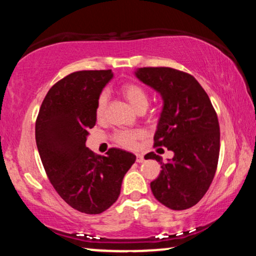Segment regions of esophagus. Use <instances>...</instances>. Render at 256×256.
Instances as JSON below:
<instances>
[{
    "label": "esophagus",
    "instance_id": "esophagus-1",
    "mask_svg": "<svg viewBox=\"0 0 256 256\" xmlns=\"http://www.w3.org/2000/svg\"><path fill=\"white\" fill-rule=\"evenodd\" d=\"M136 156H137V158H136V162H144V156H142V154H136Z\"/></svg>",
    "mask_w": 256,
    "mask_h": 256
}]
</instances>
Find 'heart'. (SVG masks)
<instances>
[{
  "label": "heart",
  "mask_w": 256,
  "mask_h": 256,
  "mask_svg": "<svg viewBox=\"0 0 256 256\" xmlns=\"http://www.w3.org/2000/svg\"><path fill=\"white\" fill-rule=\"evenodd\" d=\"M120 92L126 100L131 104V106L137 111L146 110L148 105V94L146 90L140 84L134 83H125L120 86ZM108 105V94L102 92L98 96L96 103V117L98 120L105 117ZM142 137V132L139 130H122L117 131L114 134V140L117 145L125 148H132L136 146V142L139 138Z\"/></svg>",
  "instance_id": "obj_1"
}]
</instances>
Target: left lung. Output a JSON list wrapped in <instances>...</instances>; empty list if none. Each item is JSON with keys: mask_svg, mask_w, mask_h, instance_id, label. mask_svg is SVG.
<instances>
[{"mask_svg": "<svg viewBox=\"0 0 256 256\" xmlns=\"http://www.w3.org/2000/svg\"><path fill=\"white\" fill-rule=\"evenodd\" d=\"M136 76L164 100L154 146L174 153L166 164L154 152L145 156L162 165L158 178L151 182L152 193L168 208L187 210L202 199L216 176L220 152L216 112L192 74L159 66L140 68Z\"/></svg>", "mask_w": 256, "mask_h": 256, "instance_id": "8db88e82", "label": "left lung"}]
</instances>
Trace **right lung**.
<instances>
[{
  "label": "right lung",
  "mask_w": 256,
  "mask_h": 256,
  "mask_svg": "<svg viewBox=\"0 0 256 256\" xmlns=\"http://www.w3.org/2000/svg\"><path fill=\"white\" fill-rule=\"evenodd\" d=\"M112 77L111 70L68 74L48 91L36 119V144L48 178L64 202L82 213L100 214L114 205L136 162L122 150L97 156L86 148L98 96Z\"/></svg>",
  "instance_id": "obj_1"
}]
</instances>
